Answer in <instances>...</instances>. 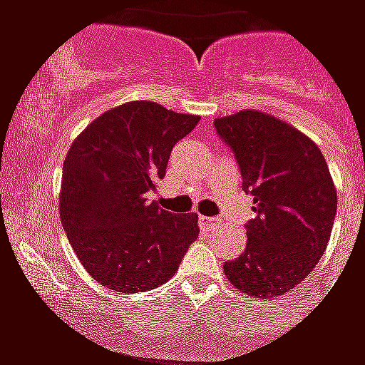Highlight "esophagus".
Masks as SVG:
<instances>
[{"label":"esophagus","mask_w":365,"mask_h":365,"mask_svg":"<svg viewBox=\"0 0 365 365\" xmlns=\"http://www.w3.org/2000/svg\"><path fill=\"white\" fill-rule=\"evenodd\" d=\"M199 223H200V227H205V229H214V227H220V223H222V220L220 217H205V216H200L199 217Z\"/></svg>","instance_id":"1"}]
</instances>
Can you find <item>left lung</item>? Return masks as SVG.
Here are the masks:
<instances>
[{"mask_svg": "<svg viewBox=\"0 0 365 365\" xmlns=\"http://www.w3.org/2000/svg\"><path fill=\"white\" fill-rule=\"evenodd\" d=\"M214 125L237 157L255 212L246 248L223 271L244 294L277 299L305 280L326 252L337 212L334 180L317 143L277 117L244 110Z\"/></svg>", "mask_w": 365, "mask_h": 365, "instance_id": "left-lung-1", "label": "left lung"}]
</instances>
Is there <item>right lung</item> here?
Instances as JSON below:
<instances>
[{
  "instance_id": "add662e5",
  "label": "right lung",
  "mask_w": 365,
  "mask_h": 365,
  "mask_svg": "<svg viewBox=\"0 0 365 365\" xmlns=\"http://www.w3.org/2000/svg\"><path fill=\"white\" fill-rule=\"evenodd\" d=\"M199 119L136 100L102 113L71 143L60 220L81 265L106 288L128 295L165 284L199 237L195 212L172 214L148 200L172 148Z\"/></svg>"
}]
</instances>
